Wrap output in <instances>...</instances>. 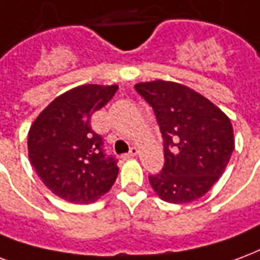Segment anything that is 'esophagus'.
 <instances>
[{"instance_id": "obj_1", "label": "esophagus", "mask_w": 260, "mask_h": 260, "mask_svg": "<svg viewBox=\"0 0 260 260\" xmlns=\"http://www.w3.org/2000/svg\"><path fill=\"white\" fill-rule=\"evenodd\" d=\"M137 155H138V149L136 148V147H133V148L130 149V152H128L127 155H124V158L132 159V158H134V156H137Z\"/></svg>"}]
</instances>
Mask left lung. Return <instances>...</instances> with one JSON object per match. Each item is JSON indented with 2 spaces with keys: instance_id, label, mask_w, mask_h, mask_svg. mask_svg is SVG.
<instances>
[{
  "instance_id": "left-lung-1",
  "label": "left lung",
  "mask_w": 260,
  "mask_h": 260,
  "mask_svg": "<svg viewBox=\"0 0 260 260\" xmlns=\"http://www.w3.org/2000/svg\"><path fill=\"white\" fill-rule=\"evenodd\" d=\"M136 90L152 107L165 144L162 172L149 176L159 198L187 204L208 192L234 151V130L220 108L180 83L141 81Z\"/></svg>"
}]
</instances>
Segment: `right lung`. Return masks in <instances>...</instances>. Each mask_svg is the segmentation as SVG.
<instances>
[{"label":"right lung","mask_w":260,"mask_h":260,"mask_svg":"<svg viewBox=\"0 0 260 260\" xmlns=\"http://www.w3.org/2000/svg\"><path fill=\"white\" fill-rule=\"evenodd\" d=\"M117 88V84L75 87L48 104L30 126V164L45 187L70 204H92L116 181L117 160L104 155L102 138L90 120Z\"/></svg>","instance_id":"add662e5"}]
</instances>
